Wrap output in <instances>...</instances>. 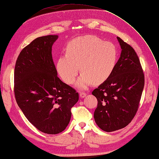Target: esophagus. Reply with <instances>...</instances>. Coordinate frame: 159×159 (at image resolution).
<instances>
[{"label": "esophagus", "mask_w": 159, "mask_h": 159, "mask_svg": "<svg viewBox=\"0 0 159 159\" xmlns=\"http://www.w3.org/2000/svg\"><path fill=\"white\" fill-rule=\"evenodd\" d=\"M80 96V98H84L85 96H86V93H85L84 92H81Z\"/></svg>", "instance_id": "esophagus-1"}]
</instances>
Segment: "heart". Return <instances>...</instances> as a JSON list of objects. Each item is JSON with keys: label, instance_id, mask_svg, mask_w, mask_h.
<instances>
[{"label": "heart", "instance_id": "b5f03b06", "mask_svg": "<svg viewBox=\"0 0 159 159\" xmlns=\"http://www.w3.org/2000/svg\"><path fill=\"white\" fill-rule=\"evenodd\" d=\"M117 57L114 44L88 35L69 42L66 55L61 56L57 61V69L61 79L71 84L80 69L82 74L77 86L86 88L92 82L100 84L109 78L116 66Z\"/></svg>", "mask_w": 159, "mask_h": 159}]
</instances>
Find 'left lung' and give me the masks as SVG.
I'll use <instances>...</instances> for the list:
<instances>
[{
	"label": "left lung",
	"mask_w": 159,
	"mask_h": 159,
	"mask_svg": "<svg viewBox=\"0 0 159 159\" xmlns=\"http://www.w3.org/2000/svg\"><path fill=\"white\" fill-rule=\"evenodd\" d=\"M121 56L112 74L93 90L98 104L94 117L100 129L111 132L126 127L137 113L144 75L140 59L131 46L119 37Z\"/></svg>",
	"instance_id": "8db88e82"
}]
</instances>
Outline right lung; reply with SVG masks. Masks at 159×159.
Here are the masks:
<instances>
[{"instance_id": "add662e5", "label": "right lung", "mask_w": 159, "mask_h": 159, "mask_svg": "<svg viewBox=\"0 0 159 159\" xmlns=\"http://www.w3.org/2000/svg\"><path fill=\"white\" fill-rule=\"evenodd\" d=\"M57 35L37 38L19 53L14 71V93L25 117L40 131L62 132L70 121L78 92L57 76L52 46Z\"/></svg>"}]
</instances>
